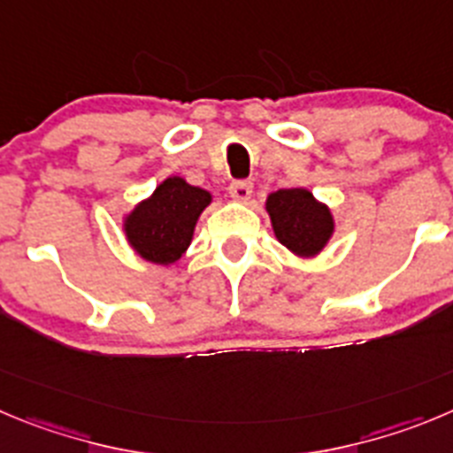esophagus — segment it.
<instances>
[{
    "label": "esophagus",
    "mask_w": 453,
    "mask_h": 453,
    "mask_svg": "<svg viewBox=\"0 0 453 453\" xmlns=\"http://www.w3.org/2000/svg\"><path fill=\"white\" fill-rule=\"evenodd\" d=\"M230 196L239 203H248L252 196V183L248 180H236L230 185Z\"/></svg>",
    "instance_id": "esophagus-1"
}]
</instances>
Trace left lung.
<instances>
[{
	"label": "left lung",
	"mask_w": 453,
	"mask_h": 453,
	"mask_svg": "<svg viewBox=\"0 0 453 453\" xmlns=\"http://www.w3.org/2000/svg\"><path fill=\"white\" fill-rule=\"evenodd\" d=\"M273 232L295 257L312 259L335 234V217L326 203L317 201L306 188L277 189L265 198Z\"/></svg>",
	"instance_id": "1"
}]
</instances>
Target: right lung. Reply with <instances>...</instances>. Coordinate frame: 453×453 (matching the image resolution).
Masks as SVG:
<instances>
[{
    "instance_id": "obj_1",
    "label": "right lung",
    "mask_w": 453,
    "mask_h": 453,
    "mask_svg": "<svg viewBox=\"0 0 453 453\" xmlns=\"http://www.w3.org/2000/svg\"><path fill=\"white\" fill-rule=\"evenodd\" d=\"M212 194L189 185L183 176H167L154 192L122 214V234L141 259L172 265L185 255L196 221Z\"/></svg>"
}]
</instances>
